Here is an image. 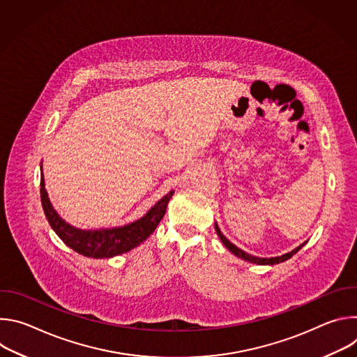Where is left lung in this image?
Wrapping results in <instances>:
<instances>
[{
    "label": "left lung",
    "instance_id": "left-lung-1",
    "mask_svg": "<svg viewBox=\"0 0 357 357\" xmlns=\"http://www.w3.org/2000/svg\"><path fill=\"white\" fill-rule=\"evenodd\" d=\"M215 229H216V233H218V236H219V238H220V241L225 244V247L229 250V251H231L234 256H237L238 259H241V260H244V261H248V263H252V264H259V266H274V264H280V263H282V261H285V260H288V259H291L295 252H298L305 244L308 243V240L307 241H303L302 244H299L298 247H295L294 250H291L289 252H285V254H282V256H278V257H270V259H261V257H256V256H252V254H248V252H245L244 250H241V248H238L237 245H234L231 241H229L226 237H225V234L220 231V229H219V226H218V223L215 222Z\"/></svg>",
    "mask_w": 357,
    "mask_h": 357
}]
</instances>
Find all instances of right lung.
Instances as JSON below:
<instances>
[{
  "mask_svg": "<svg viewBox=\"0 0 357 357\" xmlns=\"http://www.w3.org/2000/svg\"><path fill=\"white\" fill-rule=\"evenodd\" d=\"M174 190H169L142 218L124 226L79 229L63 220L50 203L40 165V202L47 223L68 247L90 259H112L144 243L162 220Z\"/></svg>",
  "mask_w": 357,
  "mask_h": 357,
  "instance_id": "1",
  "label": "right lung"
}]
</instances>
